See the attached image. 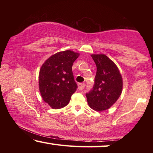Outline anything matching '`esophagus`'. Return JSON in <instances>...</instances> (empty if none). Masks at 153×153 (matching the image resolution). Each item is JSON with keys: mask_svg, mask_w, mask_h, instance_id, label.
Returning a JSON list of instances; mask_svg holds the SVG:
<instances>
[{"mask_svg": "<svg viewBox=\"0 0 153 153\" xmlns=\"http://www.w3.org/2000/svg\"><path fill=\"white\" fill-rule=\"evenodd\" d=\"M85 86H86V84L84 83H79V84H78V89L79 90H82L84 88Z\"/></svg>", "mask_w": 153, "mask_h": 153, "instance_id": "obj_1", "label": "esophagus"}]
</instances>
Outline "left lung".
<instances>
[{"label":"left lung","mask_w":153,"mask_h":153,"mask_svg":"<svg viewBox=\"0 0 153 153\" xmlns=\"http://www.w3.org/2000/svg\"><path fill=\"white\" fill-rule=\"evenodd\" d=\"M97 74L92 90L86 94L92 109L102 111L109 108L122 92V77L117 67L105 55H92Z\"/></svg>","instance_id":"1"}]
</instances>
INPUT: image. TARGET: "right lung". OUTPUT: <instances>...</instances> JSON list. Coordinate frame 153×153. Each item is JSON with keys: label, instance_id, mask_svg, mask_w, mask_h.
Listing matches in <instances>:
<instances>
[{"label": "right lung", "instance_id": "obj_1", "mask_svg": "<svg viewBox=\"0 0 153 153\" xmlns=\"http://www.w3.org/2000/svg\"><path fill=\"white\" fill-rule=\"evenodd\" d=\"M79 53L67 50L52 55L41 67L39 88L45 101L54 109L61 108L70 101L76 91L72 65Z\"/></svg>", "mask_w": 153, "mask_h": 153}]
</instances>
